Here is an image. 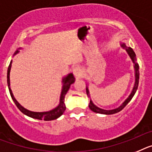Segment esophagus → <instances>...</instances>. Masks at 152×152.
Instances as JSON below:
<instances>
[{
    "mask_svg": "<svg viewBox=\"0 0 152 152\" xmlns=\"http://www.w3.org/2000/svg\"><path fill=\"white\" fill-rule=\"evenodd\" d=\"M72 72H73V75L75 76V77L79 78L82 76V70L80 67H74L72 69Z\"/></svg>",
    "mask_w": 152,
    "mask_h": 152,
    "instance_id": "esophagus-1",
    "label": "esophagus"
}]
</instances>
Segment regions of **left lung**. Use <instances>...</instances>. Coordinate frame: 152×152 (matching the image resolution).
Instances as JSON below:
<instances>
[{
	"mask_svg": "<svg viewBox=\"0 0 152 152\" xmlns=\"http://www.w3.org/2000/svg\"><path fill=\"white\" fill-rule=\"evenodd\" d=\"M122 48L125 49V50L127 51L128 54L129 55L130 58L132 59V60L133 63L134 64V71H135V83H134V86L133 87V89H132V93L130 94V96L128 97V99L124 102L123 103L122 105H120L118 108H116L115 109H112V110H105V109H100V108L97 107L96 105H95L93 104V102H92V100H90L89 102V107L92 112H94V113H100V114H105V115H112V114H115V113H117L118 112H120L121 110L124 109L125 107V105H127L129 103V102L131 101V99H132V97L134 96V93L136 92L137 89H138V82H139V71H138V69H139V66H138V64L136 63V58H135V53L133 51L131 47H127L125 46V43H122L121 44ZM86 93H87V96H89V89H88V87H86Z\"/></svg>",
	"mask_w": 152,
	"mask_h": 152,
	"instance_id": "left-lung-1",
	"label": "left lung"
}]
</instances>
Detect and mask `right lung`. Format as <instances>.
<instances>
[{"label": "right lung", "mask_w": 152, "mask_h": 152, "mask_svg": "<svg viewBox=\"0 0 152 152\" xmlns=\"http://www.w3.org/2000/svg\"><path fill=\"white\" fill-rule=\"evenodd\" d=\"M18 50L16 51V53L14 54L18 53ZM11 63L12 61H10V65H9L8 69H7V86H8L9 92H10V96L12 98L13 101L15 103V105H17V107L19 109V110L20 111L21 113H23V114H25L26 115L29 116V117H31L33 118H36V119H39V120H44V121H51V120L56 119L57 118H59L60 116H61L63 114L64 111L66 110V105L64 103V100H65V96L66 94L67 91L69 90L70 85L72 83H73L75 81V78L73 76V75L72 73L67 75L66 77H64L63 79V89H62L61 95H60V104L58 105L57 107H56L55 109H53V110L49 111V112H43V113H35V112H31V111H29L27 109H24L23 106H21L18 102L15 99V98L13 96L12 91L10 89V68H11Z\"/></svg>", "instance_id": "obj_1"}]
</instances>
